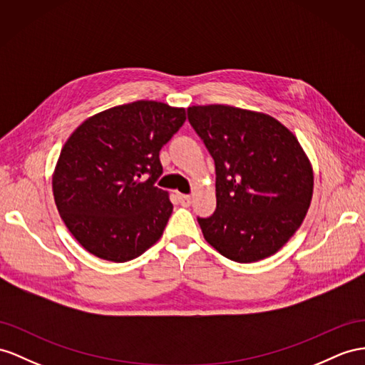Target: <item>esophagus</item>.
Segmentation results:
<instances>
[{"label": "esophagus", "instance_id": "34e87169", "mask_svg": "<svg viewBox=\"0 0 365 365\" xmlns=\"http://www.w3.org/2000/svg\"><path fill=\"white\" fill-rule=\"evenodd\" d=\"M179 202L183 205V207H190V205L192 203V199L188 194H179Z\"/></svg>", "mask_w": 365, "mask_h": 365}]
</instances>
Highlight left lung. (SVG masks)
I'll list each match as a JSON object with an SVG mask.
<instances>
[{
	"label": "left lung",
	"mask_w": 365,
	"mask_h": 365,
	"mask_svg": "<svg viewBox=\"0 0 365 365\" xmlns=\"http://www.w3.org/2000/svg\"><path fill=\"white\" fill-rule=\"evenodd\" d=\"M188 120L216 168V211L197 217L203 237L240 264L274 255L301 227L313 195L297 138L273 117L225 105L191 106Z\"/></svg>",
	"instance_id": "8db88e82"
}]
</instances>
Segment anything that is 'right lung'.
Listing matches in <instances>:
<instances>
[{
    "instance_id": "add662e5",
    "label": "right lung",
    "mask_w": 365,
    "mask_h": 365,
    "mask_svg": "<svg viewBox=\"0 0 365 365\" xmlns=\"http://www.w3.org/2000/svg\"><path fill=\"white\" fill-rule=\"evenodd\" d=\"M186 120L183 108L138 100L103 110L73 130L52 177L53 199L91 255L128 262L162 237L173 212L160 149Z\"/></svg>"
}]
</instances>
